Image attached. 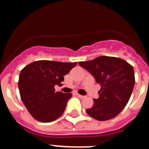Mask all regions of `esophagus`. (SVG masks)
Here are the masks:
<instances>
[{
  "label": "esophagus",
  "mask_w": 149,
  "mask_h": 149,
  "mask_svg": "<svg viewBox=\"0 0 149 149\" xmlns=\"http://www.w3.org/2000/svg\"><path fill=\"white\" fill-rule=\"evenodd\" d=\"M77 97H78V98H84V97H85V96H84V95H80V94H77Z\"/></svg>",
  "instance_id": "34e87169"
}]
</instances>
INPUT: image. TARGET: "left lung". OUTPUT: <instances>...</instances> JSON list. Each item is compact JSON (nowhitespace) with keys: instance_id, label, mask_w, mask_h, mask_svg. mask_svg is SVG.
<instances>
[{"instance_id":"1","label":"left lung","mask_w":149,"mask_h":149,"mask_svg":"<svg viewBox=\"0 0 149 149\" xmlns=\"http://www.w3.org/2000/svg\"><path fill=\"white\" fill-rule=\"evenodd\" d=\"M101 85L99 97L86 110L93 119L106 121L116 116L128 102L135 84L134 68L125 60L101 56L93 60L80 62Z\"/></svg>"}]
</instances>
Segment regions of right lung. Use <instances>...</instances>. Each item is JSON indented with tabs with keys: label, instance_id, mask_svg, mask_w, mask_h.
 <instances>
[{
	"label": "right lung",
	"instance_id": "right-lung-1",
	"mask_svg": "<svg viewBox=\"0 0 149 149\" xmlns=\"http://www.w3.org/2000/svg\"><path fill=\"white\" fill-rule=\"evenodd\" d=\"M76 65V62L38 60L21 71L18 83L21 98L34 119L51 122L63 113L72 93L55 92L54 86H62L63 76Z\"/></svg>",
	"mask_w": 149,
	"mask_h": 149
}]
</instances>
